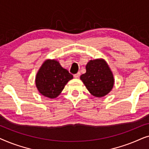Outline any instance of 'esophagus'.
I'll return each mask as SVG.
<instances>
[{
    "mask_svg": "<svg viewBox=\"0 0 149 149\" xmlns=\"http://www.w3.org/2000/svg\"><path fill=\"white\" fill-rule=\"evenodd\" d=\"M80 75H81V73L80 72H77V74H74V78H79V77H80Z\"/></svg>",
    "mask_w": 149,
    "mask_h": 149,
    "instance_id": "34e87169",
    "label": "esophagus"
}]
</instances>
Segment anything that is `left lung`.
Segmentation results:
<instances>
[{"label": "left lung", "mask_w": 149, "mask_h": 149, "mask_svg": "<svg viewBox=\"0 0 149 149\" xmlns=\"http://www.w3.org/2000/svg\"><path fill=\"white\" fill-rule=\"evenodd\" d=\"M80 78L89 92L98 97L109 93L114 85L113 73L104 60L89 61L86 65V72Z\"/></svg>", "instance_id": "8db88e82"}]
</instances>
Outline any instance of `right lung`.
I'll use <instances>...</instances> for the list:
<instances>
[{
  "instance_id": "obj_1",
  "label": "right lung",
  "mask_w": 149,
  "mask_h": 149,
  "mask_svg": "<svg viewBox=\"0 0 149 149\" xmlns=\"http://www.w3.org/2000/svg\"><path fill=\"white\" fill-rule=\"evenodd\" d=\"M72 78V75L63 68L58 61L48 60L42 64L36 74V85L42 95L54 98Z\"/></svg>"
}]
</instances>
